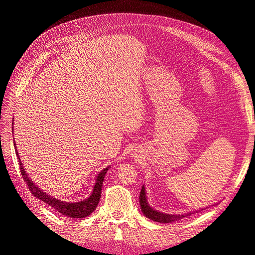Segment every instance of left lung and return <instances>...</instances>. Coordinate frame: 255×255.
I'll use <instances>...</instances> for the list:
<instances>
[{
  "label": "left lung",
  "instance_id": "obj_1",
  "mask_svg": "<svg viewBox=\"0 0 255 255\" xmlns=\"http://www.w3.org/2000/svg\"><path fill=\"white\" fill-rule=\"evenodd\" d=\"M139 203H140V208H141V212L143 214V216H145L146 218H149L150 220H153L155 222H159V223H171L177 220H181L184 217H187V216H190L192 214H196L200 211H203L206 210L210 206H206L201 208V210H198V211H192V212H188V213H184V214H166V213H161L155 208H153L149 202H148V198H146V190L144 185H142L141 190H140V196H139ZM213 205H216L213 204ZM212 205V206H213Z\"/></svg>",
  "mask_w": 255,
  "mask_h": 255
}]
</instances>
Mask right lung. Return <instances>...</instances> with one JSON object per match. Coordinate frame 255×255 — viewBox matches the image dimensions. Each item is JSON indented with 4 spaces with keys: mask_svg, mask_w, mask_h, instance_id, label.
<instances>
[{
    "mask_svg": "<svg viewBox=\"0 0 255 255\" xmlns=\"http://www.w3.org/2000/svg\"><path fill=\"white\" fill-rule=\"evenodd\" d=\"M13 121V120H12ZM12 132H13V123H12ZM14 149H16V154L17 157L19 159V164H20V170L21 174L23 176V180L26 183L28 189L32 192L33 196L38 198L44 203L49 204L52 206L54 210H56L59 212L61 215L68 216L70 218H85L89 216L91 213H94L95 210L98 206V203L100 201V198H101V191H102V186H103V180L106 172L109 171V169L111 166L104 168L102 171H100L97 176H96V183L94 185V188H92L91 195L82 200V201L79 202H66V201H61L59 199H56L54 197H51L47 192H44L42 189H40L37 185L32 181V179L28 176L26 173L24 167H23V164L21 163V159L19 156V153L16 148V143L13 141Z\"/></svg>",
    "mask_w": 255,
    "mask_h": 255,
    "instance_id": "add662e5",
    "label": "right lung"
}]
</instances>
